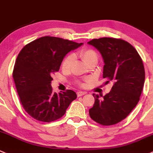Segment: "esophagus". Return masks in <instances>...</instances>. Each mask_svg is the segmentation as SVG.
I'll use <instances>...</instances> for the list:
<instances>
[{
    "label": "esophagus",
    "instance_id": "esophagus-1",
    "mask_svg": "<svg viewBox=\"0 0 153 153\" xmlns=\"http://www.w3.org/2000/svg\"><path fill=\"white\" fill-rule=\"evenodd\" d=\"M86 93L85 92H83V91H77L76 94H77V97H81V96L85 95Z\"/></svg>",
    "mask_w": 153,
    "mask_h": 153
}]
</instances>
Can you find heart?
Returning <instances> with one entry per match:
<instances>
[{
    "label": "heart",
    "mask_w": 153,
    "mask_h": 153,
    "mask_svg": "<svg viewBox=\"0 0 153 153\" xmlns=\"http://www.w3.org/2000/svg\"><path fill=\"white\" fill-rule=\"evenodd\" d=\"M79 56L82 59V60L84 61V62L85 64H90L91 62H94V61H97L98 59V56H97V53L94 51V49L90 48H82L79 51ZM74 55L70 54L68 56H67L65 59H63L62 62V71H68L70 70L71 67L72 63L74 62ZM79 85H82V83H79Z\"/></svg>",
    "instance_id": "obj_1"
}]
</instances>
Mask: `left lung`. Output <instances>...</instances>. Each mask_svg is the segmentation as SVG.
Instances as JSON below:
<instances>
[{
  "instance_id": "8db88e82",
  "label": "left lung",
  "mask_w": 153,
  "mask_h": 153,
  "mask_svg": "<svg viewBox=\"0 0 153 153\" xmlns=\"http://www.w3.org/2000/svg\"><path fill=\"white\" fill-rule=\"evenodd\" d=\"M88 43L97 48L103 57L106 83L113 82L103 98L93 94L95 102L89 115L101 125H113L125 119L140 100L145 79L144 64L134 47L122 39L102 37Z\"/></svg>"
}]
</instances>
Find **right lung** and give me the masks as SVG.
Here are the masks:
<instances>
[{"instance_id":"obj_1","label":"right lung","mask_w":153,"mask_h":153,"mask_svg":"<svg viewBox=\"0 0 153 153\" xmlns=\"http://www.w3.org/2000/svg\"><path fill=\"white\" fill-rule=\"evenodd\" d=\"M82 45L45 36L28 43L20 51L12 76L22 106L34 119L42 122L57 120L76 99L71 90L53 93L51 75L59 71L65 55Z\"/></svg>"}]
</instances>
